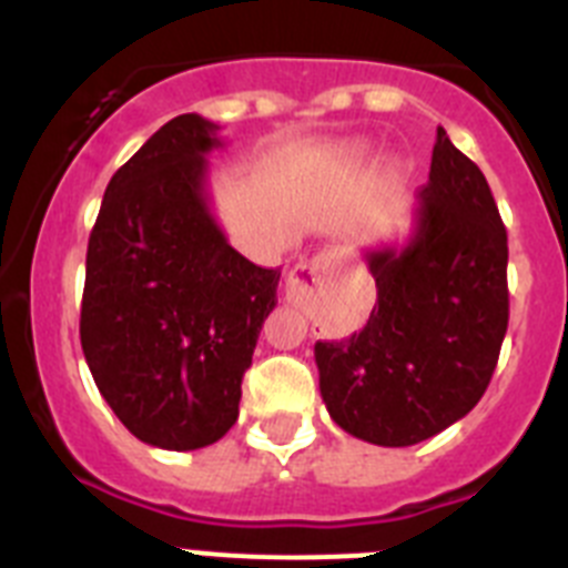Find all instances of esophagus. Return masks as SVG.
<instances>
[{
    "label": "esophagus",
    "mask_w": 568,
    "mask_h": 568,
    "mask_svg": "<svg viewBox=\"0 0 568 568\" xmlns=\"http://www.w3.org/2000/svg\"><path fill=\"white\" fill-rule=\"evenodd\" d=\"M333 264H335L333 253H321L315 255L313 261H307V264H298L287 278V298L307 301L310 295L324 284V278H327V273L333 270Z\"/></svg>",
    "instance_id": "obj_1"
}]
</instances>
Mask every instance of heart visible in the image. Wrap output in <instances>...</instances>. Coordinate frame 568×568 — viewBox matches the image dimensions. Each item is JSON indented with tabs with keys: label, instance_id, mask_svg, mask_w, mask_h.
<instances>
[{
	"label": "heart",
	"instance_id": "heart-1",
	"mask_svg": "<svg viewBox=\"0 0 568 568\" xmlns=\"http://www.w3.org/2000/svg\"><path fill=\"white\" fill-rule=\"evenodd\" d=\"M353 153H364V148H353Z\"/></svg>",
	"mask_w": 568,
	"mask_h": 568
}]
</instances>
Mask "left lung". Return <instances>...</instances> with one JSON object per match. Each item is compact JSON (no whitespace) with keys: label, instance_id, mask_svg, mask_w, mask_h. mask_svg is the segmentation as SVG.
<instances>
[{"label":"left lung","instance_id":"8db88e82","mask_svg":"<svg viewBox=\"0 0 568 568\" xmlns=\"http://www.w3.org/2000/svg\"><path fill=\"white\" fill-rule=\"evenodd\" d=\"M404 247L366 250L369 321L318 341L321 398L361 440L413 446L464 418L489 386L506 324V227L486 175L438 128L429 182Z\"/></svg>","mask_w":568,"mask_h":568}]
</instances>
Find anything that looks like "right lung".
Instances as JSON below:
<instances>
[{"label": "right lung", "mask_w": 568, "mask_h": 568, "mask_svg": "<svg viewBox=\"0 0 568 568\" xmlns=\"http://www.w3.org/2000/svg\"><path fill=\"white\" fill-rule=\"evenodd\" d=\"M215 130L195 113L155 130L113 173L88 241L84 361L115 418L173 453L227 435L278 304L281 270L235 253L210 213Z\"/></svg>", "instance_id": "obj_1"}]
</instances>
